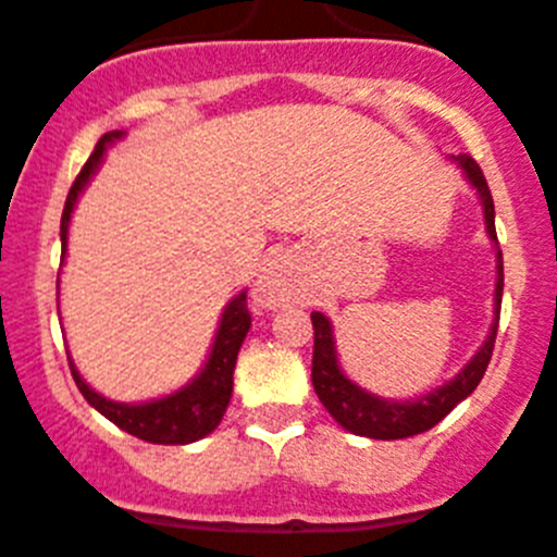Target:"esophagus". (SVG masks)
I'll return each instance as SVG.
<instances>
[{"instance_id":"obj_1","label":"esophagus","mask_w":557,"mask_h":557,"mask_svg":"<svg viewBox=\"0 0 557 557\" xmlns=\"http://www.w3.org/2000/svg\"><path fill=\"white\" fill-rule=\"evenodd\" d=\"M294 294H296V280H294V272H290L288 261H285V258H272V261L263 267L256 288H252V299H256L261 307H280Z\"/></svg>"}]
</instances>
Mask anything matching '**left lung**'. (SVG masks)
I'll use <instances>...</instances> for the list:
<instances>
[{
	"label": "left lung",
	"instance_id": "8db88e82",
	"mask_svg": "<svg viewBox=\"0 0 557 557\" xmlns=\"http://www.w3.org/2000/svg\"><path fill=\"white\" fill-rule=\"evenodd\" d=\"M457 163L462 165L466 176L471 180V185L476 187L479 196L484 203V220H487V234L490 239L498 242L495 234V203L490 196L487 180H484L482 169H479L476 160L471 154H460ZM500 296H504V256L498 250V283H495V321L500 315ZM312 329H315V345H312V386H315L318 399L323 403V408L334 416V422L343 424L348 433L364 435V438L375 441H397V438H410V435L428 433L430 428L444 419L457 403L468 397L473 388L479 386V381L484 377L490 359H493L495 348V334H498V323H493V332H490L487 343L479 348V354L451 377L449 383L438 386L435 392L424 394L419 399H405V403H394V399H381L375 394L364 392L356 383H350L343 375L337 364V350H334V337H332V323L326 321V315L321 312H312Z\"/></svg>",
	"mask_w": 557,
	"mask_h": 557
}]
</instances>
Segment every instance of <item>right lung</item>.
<instances>
[{
	"label": "right lung",
	"mask_w": 557,
	"mask_h": 557,
	"mask_svg": "<svg viewBox=\"0 0 557 557\" xmlns=\"http://www.w3.org/2000/svg\"><path fill=\"white\" fill-rule=\"evenodd\" d=\"M113 138H119V133L102 135L100 141H97L95 152L89 154V160H86L81 174L75 176L73 187H70L62 212V256L64 247H67V225L75 201H78V193L84 190L89 176L97 171L102 152H106L108 141H113ZM250 323L252 318L250 310H247V294L242 290V294L236 296V299H231V305L225 307L218 337H214L212 345V354H209V361L201 370V375L193 383H187L185 388H180L176 394L154 399V403H113V399L100 397V394L91 392V388L86 386V381L78 375L73 361H70V372H73L75 386L81 388L86 403H89L91 408L100 410L108 422H113L119 430H124V433L147 441V444H193V441H201L203 435L212 433L220 424V419H223L225 408H228L231 392H234L236 356H239L242 343H245L247 332H250Z\"/></svg>",
	"instance_id": "obj_1"
}]
</instances>
